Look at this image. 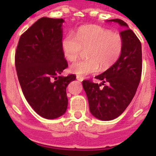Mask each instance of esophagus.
Wrapping results in <instances>:
<instances>
[{
    "label": "esophagus",
    "mask_w": 156,
    "mask_h": 156,
    "mask_svg": "<svg viewBox=\"0 0 156 156\" xmlns=\"http://www.w3.org/2000/svg\"><path fill=\"white\" fill-rule=\"evenodd\" d=\"M76 79H77V80L83 81V79H84V78H83V77L82 76H76Z\"/></svg>",
    "instance_id": "esophagus-1"
}]
</instances>
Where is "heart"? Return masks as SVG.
<instances>
[{"instance_id":"obj_1","label":"heart","mask_w":156,"mask_h":156,"mask_svg":"<svg viewBox=\"0 0 156 156\" xmlns=\"http://www.w3.org/2000/svg\"><path fill=\"white\" fill-rule=\"evenodd\" d=\"M121 36L98 26H83L77 30L75 35L66 34L62 41V48L69 61H76L87 49V59L80 60L70 66V71L78 76H86L105 70L119 59L122 50Z\"/></svg>"}]
</instances>
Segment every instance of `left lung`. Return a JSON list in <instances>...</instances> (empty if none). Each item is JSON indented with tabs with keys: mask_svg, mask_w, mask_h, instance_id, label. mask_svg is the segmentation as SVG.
<instances>
[{
	"mask_svg": "<svg viewBox=\"0 0 156 156\" xmlns=\"http://www.w3.org/2000/svg\"><path fill=\"white\" fill-rule=\"evenodd\" d=\"M123 27L120 32L122 50L119 59L108 69L95 76L102 81H83L90 113L101 120H112L125 111L137 91L142 71L141 44L137 37L121 19H111ZM106 84L105 85L104 83ZM101 85L105 86L100 88Z\"/></svg>",
	"mask_w": 156,
	"mask_h": 156,
	"instance_id": "left-lung-1",
	"label": "left lung"
}]
</instances>
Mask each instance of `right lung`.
Masks as SVG:
<instances>
[{
    "label": "right lung",
    "instance_id": "add662e5",
    "mask_svg": "<svg viewBox=\"0 0 156 156\" xmlns=\"http://www.w3.org/2000/svg\"><path fill=\"white\" fill-rule=\"evenodd\" d=\"M62 19L43 17L19 38L15 56L18 79L33 109L45 119H55L68 106L66 87L76 76H59L68 63L62 48Z\"/></svg>",
    "mask_w": 156,
    "mask_h": 156
}]
</instances>
